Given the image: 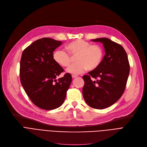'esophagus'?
<instances>
[{
  "mask_svg": "<svg viewBox=\"0 0 147 147\" xmlns=\"http://www.w3.org/2000/svg\"><path fill=\"white\" fill-rule=\"evenodd\" d=\"M78 75H76V74H73L72 75V78H77V77H78Z\"/></svg>",
  "mask_w": 147,
  "mask_h": 147,
  "instance_id": "obj_1",
  "label": "esophagus"
}]
</instances>
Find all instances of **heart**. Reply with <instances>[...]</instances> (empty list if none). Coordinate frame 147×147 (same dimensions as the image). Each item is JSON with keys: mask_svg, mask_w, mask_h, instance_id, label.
Listing matches in <instances>:
<instances>
[{"mask_svg": "<svg viewBox=\"0 0 147 147\" xmlns=\"http://www.w3.org/2000/svg\"><path fill=\"white\" fill-rule=\"evenodd\" d=\"M65 48L68 53L63 50L56 49L53 52L52 58L55 63L63 67H68L76 57V64L69 67L67 71L69 73L80 74L88 68L92 71L101 64L104 57L103 48L98 45H91L83 40H76L68 43Z\"/></svg>", "mask_w": 147, "mask_h": 147, "instance_id": "heart-1", "label": "heart"}]
</instances>
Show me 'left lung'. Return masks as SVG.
Returning <instances> with one entry per match:
<instances>
[{
    "label": "left lung",
    "mask_w": 147,
    "mask_h": 147,
    "mask_svg": "<svg viewBox=\"0 0 147 147\" xmlns=\"http://www.w3.org/2000/svg\"><path fill=\"white\" fill-rule=\"evenodd\" d=\"M92 41L102 43L105 54L98 68L83 76L82 92L87 104L100 110L112 105L120 98L126 88L130 65L127 53L120 45L105 37Z\"/></svg>",
    "instance_id": "8db88e82"
}]
</instances>
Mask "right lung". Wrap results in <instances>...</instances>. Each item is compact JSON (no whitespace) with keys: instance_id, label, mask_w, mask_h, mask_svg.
<instances>
[{"instance_id":"add662e5","label":"right lung","mask_w":147,"mask_h":147,"mask_svg":"<svg viewBox=\"0 0 147 147\" xmlns=\"http://www.w3.org/2000/svg\"><path fill=\"white\" fill-rule=\"evenodd\" d=\"M61 41L45 37L29 45L22 53L20 80L32 102L40 109L51 110L63 104L72 81L70 74L56 79L64 71L52 58Z\"/></svg>"}]
</instances>
